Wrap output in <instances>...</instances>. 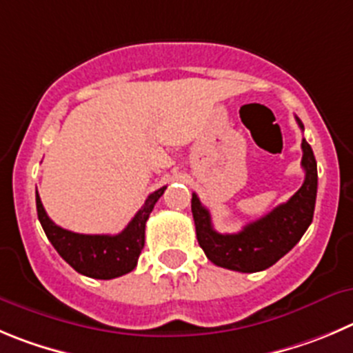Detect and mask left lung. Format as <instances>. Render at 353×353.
I'll return each instance as SVG.
<instances>
[{
    "label": "left lung",
    "mask_w": 353,
    "mask_h": 353,
    "mask_svg": "<svg viewBox=\"0 0 353 353\" xmlns=\"http://www.w3.org/2000/svg\"><path fill=\"white\" fill-rule=\"evenodd\" d=\"M299 128L301 120L296 117ZM305 169L303 186L285 203L243 226L239 233H217L210 221V212L193 193L192 212L195 219L196 240L207 258L221 268L254 273L275 265L301 240L314 219L317 199V161L310 144L301 143Z\"/></svg>",
    "instance_id": "left-lung-1"
}]
</instances>
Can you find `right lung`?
<instances>
[{"label":"right lung","mask_w":353,"mask_h":353,"mask_svg":"<svg viewBox=\"0 0 353 353\" xmlns=\"http://www.w3.org/2000/svg\"><path fill=\"white\" fill-rule=\"evenodd\" d=\"M165 188L163 186L151 193L144 205L132 217L127 228L118 235H83L61 228L45 212L38 192H36V210L45 235L68 265H71L81 275L110 281L136 268L144 247V230H146L148 217L158 199L163 195Z\"/></svg>","instance_id":"obj_1"}]
</instances>
